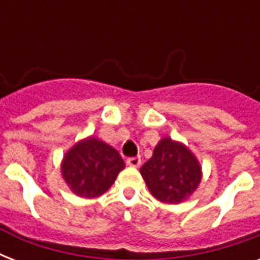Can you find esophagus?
Wrapping results in <instances>:
<instances>
[{"label":"esophagus","mask_w":260,"mask_h":260,"mask_svg":"<svg viewBox=\"0 0 260 260\" xmlns=\"http://www.w3.org/2000/svg\"><path fill=\"white\" fill-rule=\"evenodd\" d=\"M126 165L129 167H139L142 165V160H140V158H129L126 160Z\"/></svg>","instance_id":"obj_1"}]
</instances>
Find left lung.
Segmentation results:
<instances>
[{
	"label": "left lung",
	"mask_w": 260,
	"mask_h": 260,
	"mask_svg": "<svg viewBox=\"0 0 260 260\" xmlns=\"http://www.w3.org/2000/svg\"><path fill=\"white\" fill-rule=\"evenodd\" d=\"M197 156L183 143L163 138L140 169L147 187L163 204H181L197 190L202 179Z\"/></svg>",
	"instance_id": "8db88e82"
}]
</instances>
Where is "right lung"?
<instances>
[{
  "mask_svg": "<svg viewBox=\"0 0 260 260\" xmlns=\"http://www.w3.org/2000/svg\"><path fill=\"white\" fill-rule=\"evenodd\" d=\"M125 163L117 150L95 136L79 140L63 155V181L75 196L95 198L114 183Z\"/></svg>",
  "mask_w": 260,
  "mask_h": 260,
  "instance_id": "right-lung-1",
  "label": "right lung"
}]
</instances>
